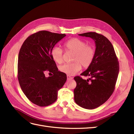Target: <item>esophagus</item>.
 <instances>
[{
    "label": "esophagus",
    "mask_w": 134,
    "mask_h": 134,
    "mask_svg": "<svg viewBox=\"0 0 134 134\" xmlns=\"http://www.w3.org/2000/svg\"><path fill=\"white\" fill-rule=\"evenodd\" d=\"M72 77H71V76H70V75H67V80H71V79H72Z\"/></svg>",
    "instance_id": "esophagus-1"
}]
</instances>
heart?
Returning <instances> with one entry per match:
<instances>
[{"mask_svg": "<svg viewBox=\"0 0 134 134\" xmlns=\"http://www.w3.org/2000/svg\"><path fill=\"white\" fill-rule=\"evenodd\" d=\"M67 51L74 52L72 61L73 63L65 64L59 67L61 72L69 75H73L82 69L88 68L92 64L95 56L94 48L91 45H88L84 40L78 38H73L68 40L64 43ZM52 58L56 63L61 64L63 62V50L58 46L52 48L51 52Z\"/></svg>", "mask_w": 134, "mask_h": 134, "instance_id": "obj_1", "label": "heart"}]
</instances>
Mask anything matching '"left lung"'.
I'll return each instance as SVG.
<instances>
[{
    "mask_svg": "<svg viewBox=\"0 0 134 134\" xmlns=\"http://www.w3.org/2000/svg\"><path fill=\"white\" fill-rule=\"evenodd\" d=\"M78 35L94 40L96 50L92 64L80 74L89 76V79L74 77L76 83L74 90V100L79 106L92 109L106 102L114 91L119 63L114 48L105 36L92 32Z\"/></svg>",
    "mask_w": 134,
    "mask_h": 134,
    "instance_id": "left-lung-1",
    "label": "left lung"
}]
</instances>
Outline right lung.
Masks as SVG:
<instances>
[{
  "label": "right lung",
  "instance_id": "add662e5",
  "mask_svg": "<svg viewBox=\"0 0 134 134\" xmlns=\"http://www.w3.org/2000/svg\"><path fill=\"white\" fill-rule=\"evenodd\" d=\"M65 34L41 31L31 35L19 52L18 79L23 92L31 102L41 107L54 103L58 92L66 80V75L58 71L51 52ZM53 73L46 77L44 73Z\"/></svg>",
  "mask_w": 134,
  "mask_h": 134
}]
</instances>
